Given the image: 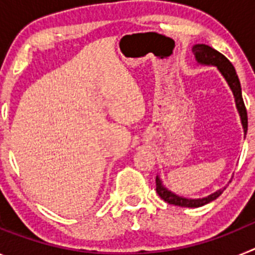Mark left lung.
Listing matches in <instances>:
<instances>
[{
	"mask_svg": "<svg viewBox=\"0 0 255 255\" xmlns=\"http://www.w3.org/2000/svg\"><path fill=\"white\" fill-rule=\"evenodd\" d=\"M191 51L194 53L198 65H203V66H216L218 71H220L221 75L224 76L227 85H229L231 92H233L234 98H235L236 110H238L239 116H240V121H242L243 130H244L245 136L248 131V115L247 110H245L244 101H243L242 85H240V80H239L238 75H236L235 67L233 66V64H231L222 53H220V52L216 51L215 48H212V47L207 46V44H194L193 48H191ZM225 189L226 188L218 189L215 193H212V194L207 195V197L204 198L193 199V198L181 197V195H177L176 193L168 190V189L163 185L161 177H159L158 175L155 177V190H157V194H158L164 202H167L168 204H173V206L188 207V208H198V207L206 206V204L211 203L212 200L217 199V198L224 193Z\"/></svg>",
	"mask_w": 255,
	"mask_h": 255,
	"instance_id": "8db88e82",
	"label": "left lung"
}]
</instances>
